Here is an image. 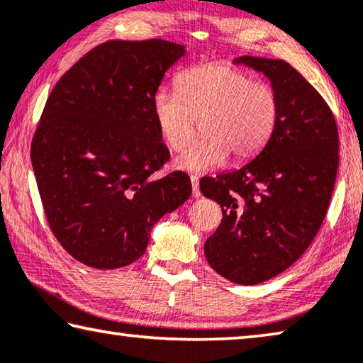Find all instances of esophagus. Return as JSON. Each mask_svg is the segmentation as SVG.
<instances>
[{
  "mask_svg": "<svg viewBox=\"0 0 363 363\" xmlns=\"http://www.w3.org/2000/svg\"><path fill=\"white\" fill-rule=\"evenodd\" d=\"M191 182H192V195H194V197H200V189H199V177L191 176Z\"/></svg>",
  "mask_w": 363,
  "mask_h": 363,
  "instance_id": "esophagus-1",
  "label": "esophagus"
}]
</instances>
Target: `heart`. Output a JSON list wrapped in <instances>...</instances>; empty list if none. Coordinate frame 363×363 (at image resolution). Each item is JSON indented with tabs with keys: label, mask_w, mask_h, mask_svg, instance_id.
Instances as JSON below:
<instances>
[{
	"label": "heart",
	"mask_w": 363,
	"mask_h": 363,
	"mask_svg": "<svg viewBox=\"0 0 363 363\" xmlns=\"http://www.w3.org/2000/svg\"><path fill=\"white\" fill-rule=\"evenodd\" d=\"M179 90L158 89L152 109L160 134L172 150L192 139L197 119L205 135L176 158L179 169L202 174L220 168L233 152L244 160L260 152L278 123L279 100L268 84L254 82L242 69L210 62L182 72Z\"/></svg>",
	"instance_id": "1"
}]
</instances>
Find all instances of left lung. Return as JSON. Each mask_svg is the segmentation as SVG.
Instances as JSON below:
<instances>
[{"label":"left lung","mask_w":363,"mask_h":363,"mask_svg":"<svg viewBox=\"0 0 363 363\" xmlns=\"http://www.w3.org/2000/svg\"><path fill=\"white\" fill-rule=\"evenodd\" d=\"M233 62L268 77L279 114L254 160L200 181L223 210L205 257L223 278L252 286L283 273L312 244L335 187L339 140L330 106L291 65L254 56Z\"/></svg>","instance_id":"8db88e82"}]
</instances>
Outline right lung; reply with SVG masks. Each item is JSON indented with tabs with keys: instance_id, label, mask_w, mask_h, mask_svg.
<instances>
[{
	"instance_id": "add662e5",
	"label": "right lung",
	"mask_w": 363,
	"mask_h": 363,
	"mask_svg": "<svg viewBox=\"0 0 363 363\" xmlns=\"http://www.w3.org/2000/svg\"><path fill=\"white\" fill-rule=\"evenodd\" d=\"M186 47L166 40L106 42L48 96L30 157L51 231L67 254L99 269L145 254L153 224L192 194L182 171L155 179L169 150L152 99Z\"/></svg>"
}]
</instances>
